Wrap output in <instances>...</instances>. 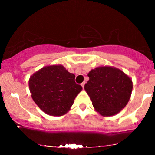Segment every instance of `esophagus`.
Instances as JSON below:
<instances>
[{
	"mask_svg": "<svg viewBox=\"0 0 155 155\" xmlns=\"http://www.w3.org/2000/svg\"><path fill=\"white\" fill-rule=\"evenodd\" d=\"M84 84H85V82H82L81 84V87H82L84 88Z\"/></svg>",
	"mask_w": 155,
	"mask_h": 155,
	"instance_id": "1",
	"label": "esophagus"
}]
</instances>
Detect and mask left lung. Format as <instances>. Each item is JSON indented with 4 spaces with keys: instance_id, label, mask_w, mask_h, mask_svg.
I'll return each instance as SVG.
<instances>
[{
    "instance_id": "1",
    "label": "left lung",
    "mask_w": 155,
    "mask_h": 155,
    "mask_svg": "<svg viewBox=\"0 0 155 155\" xmlns=\"http://www.w3.org/2000/svg\"><path fill=\"white\" fill-rule=\"evenodd\" d=\"M84 89L92 105L103 116H113L125 107L133 90L132 80L113 67H98L88 74Z\"/></svg>"
}]
</instances>
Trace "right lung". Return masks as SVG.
<instances>
[{
	"label": "right lung",
	"instance_id": "right-lung-1",
	"mask_svg": "<svg viewBox=\"0 0 155 155\" xmlns=\"http://www.w3.org/2000/svg\"><path fill=\"white\" fill-rule=\"evenodd\" d=\"M32 98L41 109L51 116H62L69 111L82 87L75 75L63 65L44 67L31 76Z\"/></svg>",
	"mask_w": 155,
	"mask_h": 155
}]
</instances>
